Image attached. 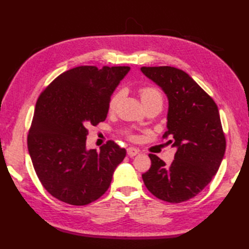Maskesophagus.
Wrapping results in <instances>:
<instances>
[{"mask_svg":"<svg viewBox=\"0 0 249 249\" xmlns=\"http://www.w3.org/2000/svg\"><path fill=\"white\" fill-rule=\"evenodd\" d=\"M139 153V150H137L136 147H133V146H129L128 149H127V155L128 156H130V157H133V156H136L137 154H138Z\"/></svg>","mask_w":249,"mask_h":249,"instance_id":"1","label":"esophagus"}]
</instances>
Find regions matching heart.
Returning <instances> with one entry per match:
<instances>
[{"label": "heart", "instance_id": "obj_1", "mask_svg": "<svg viewBox=\"0 0 249 249\" xmlns=\"http://www.w3.org/2000/svg\"><path fill=\"white\" fill-rule=\"evenodd\" d=\"M139 94H140V97L142 103L143 105H149V104H153V103H160L162 104V95L160 93V89L155 87H152V86H145V87H141L139 89ZM122 95H123V92L122 91H118L115 92L112 97L110 98V102H109V109L110 110H113L118 103L120 102V99L122 97ZM131 138H134L133 135H129Z\"/></svg>", "mask_w": 249, "mask_h": 249}]
</instances>
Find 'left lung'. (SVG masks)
<instances>
[{"label": "left lung", "instance_id": "left-lung-1", "mask_svg": "<svg viewBox=\"0 0 249 249\" xmlns=\"http://www.w3.org/2000/svg\"><path fill=\"white\" fill-rule=\"evenodd\" d=\"M169 99L167 131L162 138L177 147L170 166L150 154L151 168L142 174L156 198L181 203L202 192L218 171L226 137L213 98L188 73L171 66L141 67Z\"/></svg>", "mask_w": 249, "mask_h": 249}]
</instances>
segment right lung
<instances>
[{
    "label": "right lung",
    "instance_id": "1",
    "mask_svg": "<svg viewBox=\"0 0 249 249\" xmlns=\"http://www.w3.org/2000/svg\"><path fill=\"white\" fill-rule=\"evenodd\" d=\"M128 66H78L57 76L36 102L28 149L41 185L57 200L87 205L107 192L126 150L109 140L86 149L88 126L107 118L111 94Z\"/></svg>",
    "mask_w": 249,
    "mask_h": 249
}]
</instances>
